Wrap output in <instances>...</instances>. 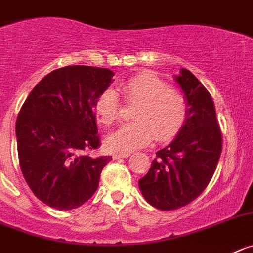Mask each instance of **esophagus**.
I'll return each mask as SVG.
<instances>
[{
    "mask_svg": "<svg viewBox=\"0 0 253 253\" xmlns=\"http://www.w3.org/2000/svg\"><path fill=\"white\" fill-rule=\"evenodd\" d=\"M130 153H115L113 154V158L114 159H120V158H128Z\"/></svg>",
    "mask_w": 253,
    "mask_h": 253,
    "instance_id": "esophagus-1",
    "label": "esophagus"
}]
</instances>
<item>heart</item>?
I'll use <instances>...</instances> for the list:
<instances>
[{"mask_svg": "<svg viewBox=\"0 0 253 253\" xmlns=\"http://www.w3.org/2000/svg\"><path fill=\"white\" fill-rule=\"evenodd\" d=\"M128 101L134 108L135 122L122 125L106 138V145L114 152L129 153L145 147L153 139L166 142L174 138L187 117L184 95L152 73H139L122 85ZM95 113L103 124L110 125L120 118V101L117 92L106 89L95 101Z\"/></svg>", "mask_w": 253, "mask_h": 253, "instance_id": "1", "label": "heart"}]
</instances>
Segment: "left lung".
Listing matches in <instances>:
<instances>
[{"instance_id":"obj_1","label":"left lung","mask_w":253,"mask_h":253,"mask_svg":"<svg viewBox=\"0 0 253 253\" xmlns=\"http://www.w3.org/2000/svg\"><path fill=\"white\" fill-rule=\"evenodd\" d=\"M175 81L184 92L187 117L178 135L157 152L139 188L153 207L178 210L202 193L212 179L222 152V133L210 92L187 69Z\"/></svg>"}]
</instances>
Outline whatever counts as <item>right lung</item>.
Returning a JSON list of instances; mask_svg holds the SVG:
<instances>
[{
    "label": "right lung",
    "instance_id": "obj_1",
    "mask_svg": "<svg viewBox=\"0 0 253 253\" xmlns=\"http://www.w3.org/2000/svg\"><path fill=\"white\" fill-rule=\"evenodd\" d=\"M114 73L84 65L51 71L32 89L16 120L21 172L48 207L74 210L98 189L111 157L92 158L100 147L95 101Z\"/></svg>",
    "mask_w": 253,
    "mask_h": 253
}]
</instances>
